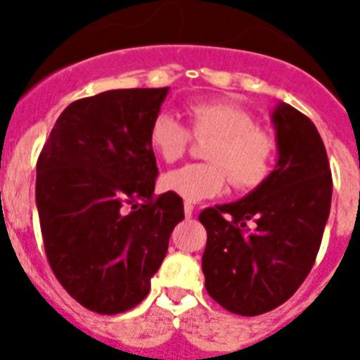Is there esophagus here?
<instances>
[{
    "label": "esophagus",
    "instance_id": "1",
    "mask_svg": "<svg viewBox=\"0 0 360 360\" xmlns=\"http://www.w3.org/2000/svg\"><path fill=\"white\" fill-rule=\"evenodd\" d=\"M184 214H186V218H193V214H195V207H193V203L191 202L184 203Z\"/></svg>",
    "mask_w": 360,
    "mask_h": 360
}]
</instances>
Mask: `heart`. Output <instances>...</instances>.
I'll return each instance as SVG.
<instances>
[{
	"instance_id": "obj_1",
	"label": "heart",
	"mask_w": 360,
	"mask_h": 360,
	"mask_svg": "<svg viewBox=\"0 0 360 360\" xmlns=\"http://www.w3.org/2000/svg\"><path fill=\"white\" fill-rule=\"evenodd\" d=\"M189 129L174 115L160 111L149 126V144L164 162L186 153L191 133L212 139L205 157L209 164H187L162 176V187L186 202H202L219 195L225 180L236 189L257 187L272 171L276 141L241 108L227 103H195L187 108Z\"/></svg>"
}]
</instances>
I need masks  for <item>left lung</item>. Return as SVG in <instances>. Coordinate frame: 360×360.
<instances>
[{
	"instance_id": "obj_1",
	"label": "left lung",
	"mask_w": 360,
	"mask_h": 360,
	"mask_svg": "<svg viewBox=\"0 0 360 360\" xmlns=\"http://www.w3.org/2000/svg\"><path fill=\"white\" fill-rule=\"evenodd\" d=\"M272 124L274 171L238 202L198 216L207 231L205 288L238 316H259L294 295L316 262L332 203L328 157L314 122L279 103Z\"/></svg>"
}]
</instances>
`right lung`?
<instances>
[{
	"label": "right lung",
	"instance_id": "right-lung-1",
	"mask_svg": "<svg viewBox=\"0 0 360 360\" xmlns=\"http://www.w3.org/2000/svg\"><path fill=\"white\" fill-rule=\"evenodd\" d=\"M169 88L110 90L63 111L37 158L44 252L77 303L113 316L148 295L184 219L174 193L153 196L149 126Z\"/></svg>",
	"mask_w": 360,
	"mask_h": 360
}]
</instances>
